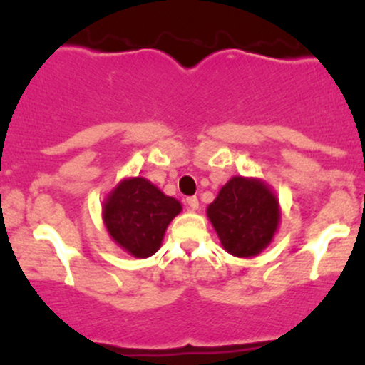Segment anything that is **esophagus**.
<instances>
[{
    "mask_svg": "<svg viewBox=\"0 0 365 365\" xmlns=\"http://www.w3.org/2000/svg\"><path fill=\"white\" fill-rule=\"evenodd\" d=\"M186 204H187V209L189 210H197L199 209V199L195 197V195H191V197L186 199Z\"/></svg>",
    "mask_w": 365,
    "mask_h": 365,
    "instance_id": "obj_1",
    "label": "esophagus"
}]
</instances>
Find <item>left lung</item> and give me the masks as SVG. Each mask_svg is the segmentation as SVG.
Here are the masks:
<instances>
[{
    "mask_svg": "<svg viewBox=\"0 0 365 365\" xmlns=\"http://www.w3.org/2000/svg\"><path fill=\"white\" fill-rule=\"evenodd\" d=\"M207 217L230 255L255 257L270 245L279 224L277 195L260 179L234 176L207 207Z\"/></svg>",
    "mask_w": 365,
    "mask_h": 365,
    "instance_id": "left-lung-1",
    "label": "left lung"
}]
</instances>
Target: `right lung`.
<instances>
[{"instance_id": "right-lung-1", "label": "right lung", "mask_w": 365, "mask_h": 365, "mask_svg": "<svg viewBox=\"0 0 365 365\" xmlns=\"http://www.w3.org/2000/svg\"><path fill=\"white\" fill-rule=\"evenodd\" d=\"M181 202L163 194L145 178L123 179L103 202V224L117 244L136 258L160 250L170 222Z\"/></svg>"}]
</instances>
